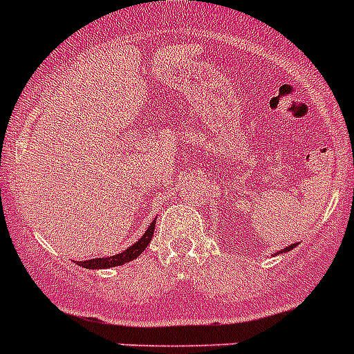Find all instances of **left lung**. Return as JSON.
I'll return each instance as SVG.
<instances>
[{"mask_svg": "<svg viewBox=\"0 0 354 354\" xmlns=\"http://www.w3.org/2000/svg\"><path fill=\"white\" fill-rule=\"evenodd\" d=\"M292 247H295V243H292V245H289V247H286V249H283V251H291Z\"/></svg>", "mask_w": 354, "mask_h": 354, "instance_id": "8db88e82", "label": "left lung"}]
</instances>
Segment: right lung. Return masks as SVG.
Returning a JSON list of instances; mask_svg holds the SVG:
<instances>
[{"mask_svg": "<svg viewBox=\"0 0 354 354\" xmlns=\"http://www.w3.org/2000/svg\"><path fill=\"white\" fill-rule=\"evenodd\" d=\"M154 225H156V220L149 225V229L145 231L140 240H138L134 245H131L129 249H125L120 254H114V257L109 258H94V260H85V261H76L77 266L85 267V269H107V267H116V266H123L125 261H131L134 258H138L142 254L145 249H147L149 242H151L152 234H154Z\"/></svg>", "mask_w": 354, "mask_h": 354, "instance_id": "right-lung-1", "label": "right lung"}]
</instances>
